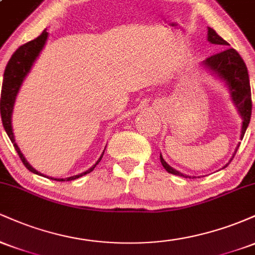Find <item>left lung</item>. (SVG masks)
Here are the masks:
<instances>
[{
	"mask_svg": "<svg viewBox=\"0 0 255 255\" xmlns=\"http://www.w3.org/2000/svg\"><path fill=\"white\" fill-rule=\"evenodd\" d=\"M207 39H209L210 43L219 45V48H223L221 51H218L217 54H213L212 56L207 57L206 60L204 61V64L206 67H209V68L215 72L216 74H218V77H221L223 80L227 81L228 86H229L230 89L233 102L235 103L240 115H241L242 120H244L241 130L242 139L248 125H250L252 115V93L247 67H246L245 61L242 60L241 56H240L239 52L236 51L235 49L229 48V43H228L227 40H224L222 37H219L217 32L211 27H209ZM238 148H236V151H238ZM236 151L235 153H234V156L236 154ZM160 163L164 166L165 170L170 172V174L193 178L191 176H186V175L181 174V172L172 169L171 166L163 159L162 154H160Z\"/></svg>",
	"mask_w": 255,
	"mask_h": 255,
	"instance_id": "1",
	"label": "left lung"
}]
</instances>
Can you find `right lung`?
Listing matches in <instances>:
<instances>
[{
	"label": "right lung",
	"mask_w": 255,
	"mask_h": 255,
	"mask_svg": "<svg viewBox=\"0 0 255 255\" xmlns=\"http://www.w3.org/2000/svg\"><path fill=\"white\" fill-rule=\"evenodd\" d=\"M46 38H48V32L44 30L39 37H37L36 39L31 40V42H27L26 44H24V45L19 46V48L15 50V52L11 55L10 60L8 61L7 66H5V69H4L3 83H2L1 99H0L1 119H2V124H3L5 133H7L8 136H9L10 141L13 142L14 148H15V151L17 152V154H19L21 162L24 163V165L28 169V170L34 172V174L37 175H40V174L37 170H34V169L28 164V162L26 160L24 154L21 153L20 148L17 147L15 139H14L13 128H11V113H13L14 103H15V98H16L17 92H19L20 86H21L26 74L30 72L34 60L38 57L40 50L43 49L44 44L46 42ZM103 154L104 152L102 153L101 158L97 160V163H96L92 168H90L89 170L83 172V174L75 175V176H72L68 178H51V180L72 181V180H75V178L84 176V175L89 174V172H91L96 168V165L101 162Z\"/></svg>",
	"instance_id": "right-lung-1"
}]
</instances>
